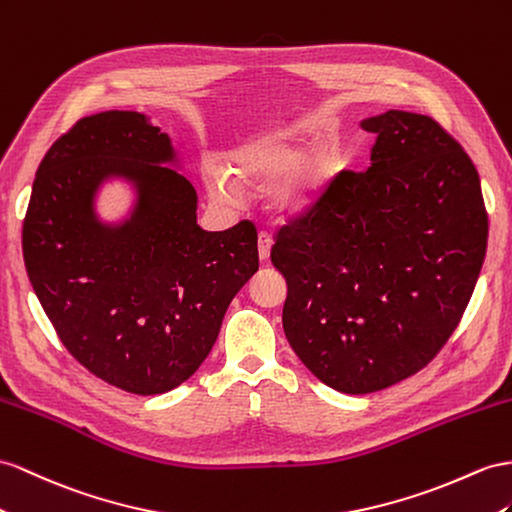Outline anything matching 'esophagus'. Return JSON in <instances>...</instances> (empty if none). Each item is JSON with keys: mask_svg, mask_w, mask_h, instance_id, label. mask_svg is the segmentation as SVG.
Listing matches in <instances>:
<instances>
[{"mask_svg": "<svg viewBox=\"0 0 512 512\" xmlns=\"http://www.w3.org/2000/svg\"><path fill=\"white\" fill-rule=\"evenodd\" d=\"M257 248H259V259H268L270 257V248H272V238L266 233L261 231L259 238H257Z\"/></svg>", "mask_w": 512, "mask_h": 512, "instance_id": "1", "label": "esophagus"}]
</instances>
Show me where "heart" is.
<instances>
[{
    "label": "heart",
    "mask_w": 512,
    "mask_h": 512,
    "mask_svg": "<svg viewBox=\"0 0 512 512\" xmlns=\"http://www.w3.org/2000/svg\"><path fill=\"white\" fill-rule=\"evenodd\" d=\"M339 168L335 149L329 144H303L290 131H266L240 144L227 157V177L248 188H264L277 181L270 190V205L283 216L305 214L316 205ZM207 186L220 199H229V181L216 170L207 175Z\"/></svg>",
    "instance_id": "obj_1"
}]
</instances>
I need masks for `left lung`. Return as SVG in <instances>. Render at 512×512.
<instances>
[{
  "label": "left lung",
  "instance_id": "left-lung-1",
  "mask_svg": "<svg viewBox=\"0 0 512 512\" xmlns=\"http://www.w3.org/2000/svg\"><path fill=\"white\" fill-rule=\"evenodd\" d=\"M365 173L342 170L277 233L283 331L313 376L372 393L435 359L463 318L487 253L474 162L430 116L389 110Z\"/></svg>",
  "mask_w": 512,
  "mask_h": 512
}]
</instances>
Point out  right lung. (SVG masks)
<instances>
[{
	"mask_svg": "<svg viewBox=\"0 0 512 512\" xmlns=\"http://www.w3.org/2000/svg\"><path fill=\"white\" fill-rule=\"evenodd\" d=\"M168 134L140 112L77 121L36 170L23 259L47 318L101 381L138 396L175 389L216 344L227 307L259 268L257 229L196 225V190ZM125 178L137 203L101 223L103 180Z\"/></svg>",
	"mask_w": 512,
	"mask_h": 512,
	"instance_id": "add662e5",
	"label": "right lung"
}]
</instances>
